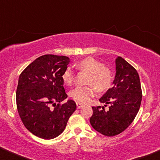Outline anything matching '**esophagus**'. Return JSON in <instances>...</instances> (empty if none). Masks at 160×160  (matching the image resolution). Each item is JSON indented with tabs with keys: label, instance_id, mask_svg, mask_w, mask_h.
I'll list each match as a JSON object with an SVG mask.
<instances>
[{
	"label": "esophagus",
	"instance_id": "34e87169",
	"mask_svg": "<svg viewBox=\"0 0 160 160\" xmlns=\"http://www.w3.org/2000/svg\"><path fill=\"white\" fill-rule=\"evenodd\" d=\"M76 106H77V108H78V109H80L81 108L84 107V104H82V103H79V102H76Z\"/></svg>",
	"mask_w": 160,
	"mask_h": 160
}]
</instances>
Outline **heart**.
<instances>
[{"label":"heart","mask_w":160,"mask_h":160,"mask_svg":"<svg viewBox=\"0 0 160 160\" xmlns=\"http://www.w3.org/2000/svg\"><path fill=\"white\" fill-rule=\"evenodd\" d=\"M76 69L81 72H87L86 84L88 86L76 87L70 91V96L74 100L88 103L91 98L96 94V89L98 91H105L110 88L112 83V71L109 68L92 58L83 59L76 64ZM75 74L73 70L68 68L63 72L62 78L63 82L68 86L72 85L74 82Z\"/></svg>","instance_id":"b5f03b06"}]
</instances>
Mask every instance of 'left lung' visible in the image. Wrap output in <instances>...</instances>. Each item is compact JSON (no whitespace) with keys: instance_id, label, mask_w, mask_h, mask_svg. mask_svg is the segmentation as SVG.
<instances>
[{"instance_id":"1","label":"left lung","mask_w":160,"mask_h":160,"mask_svg":"<svg viewBox=\"0 0 160 160\" xmlns=\"http://www.w3.org/2000/svg\"><path fill=\"white\" fill-rule=\"evenodd\" d=\"M116 71L113 87L99 99L102 103L110 104L109 109L105 110L104 106L92 107L93 113L90 119L92 127L107 137L119 134L131 125L142 96L139 74L133 66L118 56Z\"/></svg>"}]
</instances>
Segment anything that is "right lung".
Instances as JSON below:
<instances>
[{"label":"right lung","instance_id":"1","mask_svg":"<svg viewBox=\"0 0 160 160\" xmlns=\"http://www.w3.org/2000/svg\"><path fill=\"white\" fill-rule=\"evenodd\" d=\"M69 63L67 56L44 55L28 65L19 76L18 112L26 128L41 139L60 135L76 109L72 100L61 103L68 98L62 76ZM50 104L54 105L53 109L49 108Z\"/></svg>","mask_w":160,"mask_h":160}]
</instances>
